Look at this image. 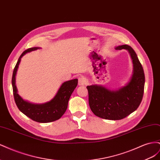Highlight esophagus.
<instances>
[{
    "instance_id": "esophagus-1",
    "label": "esophagus",
    "mask_w": 160,
    "mask_h": 160,
    "mask_svg": "<svg viewBox=\"0 0 160 160\" xmlns=\"http://www.w3.org/2000/svg\"><path fill=\"white\" fill-rule=\"evenodd\" d=\"M78 85L81 86H83L85 85V81L83 77H79L78 78Z\"/></svg>"
}]
</instances>
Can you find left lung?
I'll return each mask as SVG.
<instances>
[{
    "mask_svg": "<svg viewBox=\"0 0 160 160\" xmlns=\"http://www.w3.org/2000/svg\"><path fill=\"white\" fill-rule=\"evenodd\" d=\"M116 50H127L132 58L133 72L128 83L116 90L92 85L87 87L89 107L96 116L110 119H122L138 109L143 98L145 75L136 53L128 45L115 47Z\"/></svg>",
    "mask_w": 160,
    "mask_h": 160,
    "instance_id": "obj_1",
    "label": "left lung"
}]
</instances>
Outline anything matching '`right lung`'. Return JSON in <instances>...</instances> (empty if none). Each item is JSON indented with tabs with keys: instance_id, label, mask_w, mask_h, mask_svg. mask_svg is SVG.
<instances>
[{
	"instance_id": "1",
	"label": "right lung",
	"mask_w": 160,
	"mask_h": 160,
	"mask_svg": "<svg viewBox=\"0 0 160 160\" xmlns=\"http://www.w3.org/2000/svg\"><path fill=\"white\" fill-rule=\"evenodd\" d=\"M39 49H41L40 47H32L25 50L22 53L20 57L18 58L13 71L12 85L14 101L18 109L23 114L35 122L38 123H49L60 119L62 115L65 113L67 109L70 97L78 83V79H75L62 83L54 98L48 102L37 104L24 100L18 94L15 82L17 71L18 65L20 64L21 58L26 53Z\"/></svg>"
}]
</instances>
